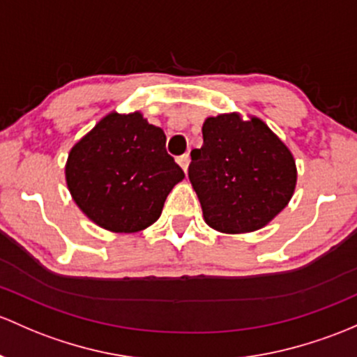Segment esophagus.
<instances>
[{
	"instance_id": "esophagus-1",
	"label": "esophagus",
	"mask_w": 357,
	"mask_h": 357,
	"mask_svg": "<svg viewBox=\"0 0 357 357\" xmlns=\"http://www.w3.org/2000/svg\"><path fill=\"white\" fill-rule=\"evenodd\" d=\"M178 164L181 166L183 171H188V164H190V155L188 153H185V155H179L178 157Z\"/></svg>"
}]
</instances>
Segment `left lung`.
Segmentation results:
<instances>
[{
  "label": "left lung",
  "instance_id": "left-lung-1",
  "mask_svg": "<svg viewBox=\"0 0 357 357\" xmlns=\"http://www.w3.org/2000/svg\"><path fill=\"white\" fill-rule=\"evenodd\" d=\"M204 145L191 150L188 178L204 219L227 234L267 226L291 200L296 162L261 119L219 114L204 123Z\"/></svg>",
  "mask_w": 357,
  "mask_h": 357
}]
</instances>
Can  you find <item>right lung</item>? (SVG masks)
Wrapping results in <instances>:
<instances>
[{
	"label": "right lung",
	"instance_id": "right-lung-1",
	"mask_svg": "<svg viewBox=\"0 0 357 357\" xmlns=\"http://www.w3.org/2000/svg\"><path fill=\"white\" fill-rule=\"evenodd\" d=\"M75 204L97 226L137 232L155 222L185 178L166 152V135L140 112H111L75 144L66 162Z\"/></svg>",
	"mask_w": 357,
	"mask_h": 357
}]
</instances>
